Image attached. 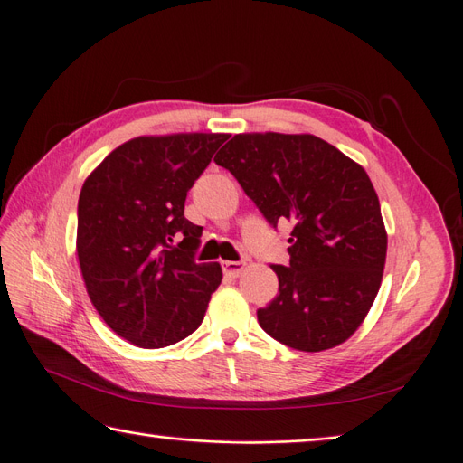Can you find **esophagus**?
<instances>
[{"instance_id":"obj_1","label":"esophagus","mask_w":463,"mask_h":463,"mask_svg":"<svg viewBox=\"0 0 463 463\" xmlns=\"http://www.w3.org/2000/svg\"><path fill=\"white\" fill-rule=\"evenodd\" d=\"M247 266V262L245 260H223L222 262V269H223V274L226 276H230V278H237L240 276L241 272H243V269Z\"/></svg>"}]
</instances>
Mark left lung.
I'll return each mask as SVG.
<instances>
[{"instance_id": "obj_1", "label": "left lung", "mask_w": 463, "mask_h": 463, "mask_svg": "<svg viewBox=\"0 0 463 463\" xmlns=\"http://www.w3.org/2000/svg\"><path fill=\"white\" fill-rule=\"evenodd\" d=\"M214 162L276 228L293 223L289 264L260 328L299 352L340 345L365 320L383 282L388 237L367 172L315 135L243 133Z\"/></svg>"}]
</instances>
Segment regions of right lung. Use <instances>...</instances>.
<instances>
[{"mask_svg": "<svg viewBox=\"0 0 463 463\" xmlns=\"http://www.w3.org/2000/svg\"><path fill=\"white\" fill-rule=\"evenodd\" d=\"M226 133L137 137L111 150L79 197L77 255L94 309L123 340L172 345L201 326L222 282L194 262L203 228L184 216L187 191Z\"/></svg>", "mask_w": 463, "mask_h": 463, "instance_id": "obj_1", "label": "right lung"}]
</instances>
